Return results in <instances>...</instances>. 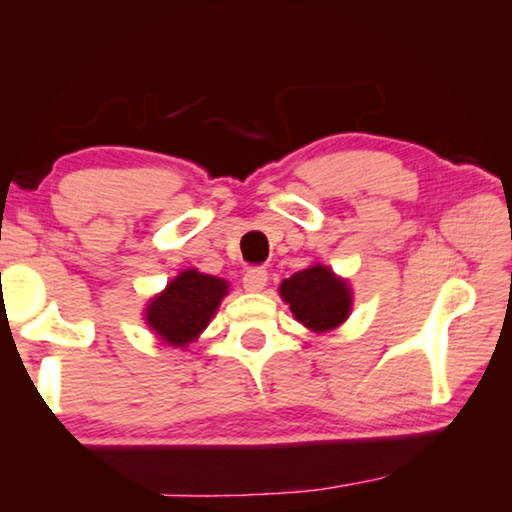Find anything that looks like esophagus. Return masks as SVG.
I'll list each match as a JSON object with an SVG mask.
<instances>
[{"label": "esophagus", "mask_w": 512, "mask_h": 512, "mask_svg": "<svg viewBox=\"0 0 512 512\" xmlns=\"http://www.w3.org/2000/svg\"><path fill=\"white\" fill-rule=\"evenodd\" d=\"M266 282H268V273L264 271V268H259V266L248 268L246 275H244V287L250 293L262 291L266 287Z\"/></svg>", "instance_id": "34e87169"}]
</instances>
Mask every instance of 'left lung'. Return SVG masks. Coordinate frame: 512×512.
Returning a JSON list of instances; mask_svg holds the SVG:
<instances>
[{
	"instance_id": "left-lung-1",
	"label": "left lung",
	"mask_w": 512,
	"mask_h": 512,
	"mask_svg": "<svg viewBox=\"0 0 512 512\" xmlns=\"http://www.w3.org/2000/svg\"><path fill=\"white\" fill-rule=\"evenodd\" d=\"M280 298L289 305L293 318L314 334H327L341 327L354 305L348 277L336 275L320 262L282 280Z\"/></svg>"
}]
</instances>
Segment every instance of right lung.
I'll use <instances>...</instances> for the list:
<instances>
[{"label":"right lung","instance_id":"add662e5","mask_svg":"<svg viewBox=\"0 0 512 512\" xmlns=\"http://www.w3.org/2000/svg\"><path fill=\"white\" fill-rule=\"evenodd\" d=\"M228 291L230 284L223 277L185 268L146 302L144 323L162 345L187 350L210 325Z\"/></svg>","mask_w":512,"mask_h":512}]
</instances>
